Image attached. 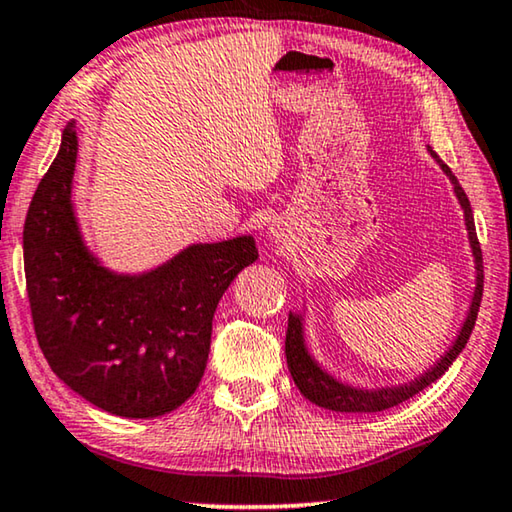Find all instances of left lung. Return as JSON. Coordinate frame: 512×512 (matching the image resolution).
Wrapping results in <instances>:
<instances>
[{"label": "left lung", "mask_w": 512, "mask_h": 512, "mask_svg": "<svg viewBox=\"0 0 512 512\" xmlns=\"http://www.w3.org/2000/svg\"><path fill=\"white\" fill-rule=\"evenodd\" d=\"M430 154L437 158V163L441 165V170L448 174V179L453 181L455 186V195L460 200L462 209H464V220H467V230H469V241H471V250H474L476 257V292H474V301H471L467 322H464L460 335H457L455 345L448 349V352L441 356V361L434 365L432 370H427L423 377H418L411 384H404L398 388H379V391H361V388H352L340 384L333 377L326 375V372L319 368V365L312 361L310 354L305 352L303 345V329H301V319L296 315H289L287 319V338H285V354H287V365L289 372H292L294 384L299 386V391L308 398L310 402H315L317 407L324 409H333V411H345V414H370V411H384L391 409L395 404H400L404 400L414 398L416 393H421L423 388L434 384L444 372L451 368L453 361L467 345L471 331H474L476 317H478V308L480 301H483V253H480V243L476 236V225H474V211H471L469 197L464 193L460 181L455 179V174L451 172L444 160H441L434 151L430 149Z\"/></svg>", "instance_id": "obj_1"}]
</instances>
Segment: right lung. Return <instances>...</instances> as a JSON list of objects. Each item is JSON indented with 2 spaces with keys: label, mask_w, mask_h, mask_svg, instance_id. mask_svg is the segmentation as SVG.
Instances as JSON below:
<instances>
[{
  "label": "right lung",
  "mask_w": 512,
  "mask_h": 512,
  "mask_svg": "<svg viewBox=\"0 0 512 512\" xmlns=\"http://www.w3.org/2000/svg\"><path fill=\"white\" fill-rule=\"evenodd\" d=\"M75 156L78 135L68 124L22 232L38 347L66 386L103 411L163 416L200 386L213 312L236 273L259 257L255 241L200 243L144 276H114L80 239Z\"/></svg>",
  "instance_id": "1"
}]
</instances>
